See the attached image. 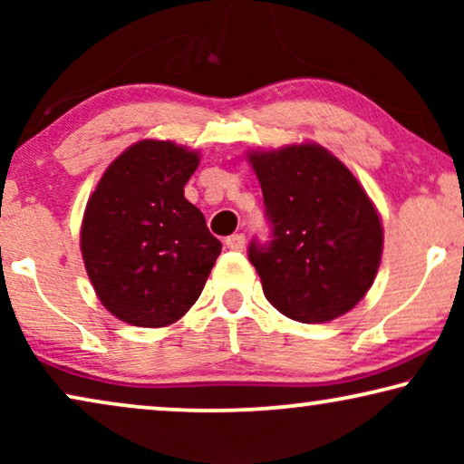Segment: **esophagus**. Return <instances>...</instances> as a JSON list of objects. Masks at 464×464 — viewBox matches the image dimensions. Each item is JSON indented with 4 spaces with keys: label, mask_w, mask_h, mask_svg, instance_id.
Masks as SVG:
<instances>
[{
    "label": "esophagus",
    "mask_w": 464,
    "mask_h": 464,
    "mask_svg": "<svg viewBox=\"0 0 464 464\" xmlns=\"http://www.w3.org/2000/svg\"><path fill=\"white\" fill-rule=\"evenodd\" d=\"M245 243H246L245 234H232V237L226 238V246L232 251H243Z\"/></svg>",
    "instance_id": "esophagus-1"
}]
</instances>
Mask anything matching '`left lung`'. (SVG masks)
I'll return each instance as SVG.
<instances>
[{
	"label": "left lung",
	"mask_w": 464,
	"mask_h": 464,
	"mask_svg": "<svg viewBox=\"0 0 464 464\" xmlns=\"http://www.w3.org/2000/svg\"><path fill=\"white\" fill-rule=\"evenodd\" d=\"M262 183L270 240H251L264 295L300 323L344 314L372 287L382 224L354 175L319 145L249 156Z\"/></svg>",
	"instance_id": "obj_1"
}]
</instances>
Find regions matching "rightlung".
<instances>
[{
	"mask_svg": "<svg viewBox=\"0 0 464 464\" xmlns=\"http://www.w3.org/2000/svg\"><path fill=\"white\" fill-rule=\"evenodd\" d=\"M198 154L139 141L101 177L82 221V257L99 300L120 321L164 327L205 289L221 243L183 196Z\"/></svg>",
	"mask_w": 464,
	"mask_h": 464,
	"instance_id": "add662e5",
	"label": "right lung"
}]
</instances>
